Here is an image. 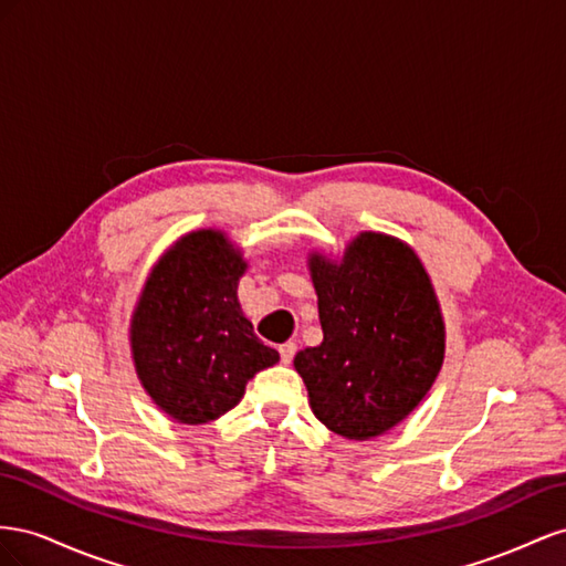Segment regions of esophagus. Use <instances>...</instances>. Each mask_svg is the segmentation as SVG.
I'll return each mask as SVG.
<instances>
[{"instance_id":"34e87169","label":"esophagus","mask_w":566,"mask_h":566,"mask_svg":"<svg viewBox=\"0 0 566 566\" xmlns=\"http://www.w3.org/2000/svg\"><path fill=\"white\" fill-rule=\"evenodd\" d=\"M294 355H296V344H294V342H286V344L280 346V358H282L284 365L292 363Z\"/></svg>"}]
</instances>
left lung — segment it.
<instances>
[{"instance_id":"1","label":"left lung","mask_w":566,"mask_h":566,"mask_svg":"<svg viewBox=\"0 0 566 566\" xmlns=\"http://www.w3.org/2000/svg\"><path fill=\"white\" fill-rule=\"evenodd\" d=\"M322 344L298 350L315 417L346 439L389 431L427 396L443 363L429 274L402 241L363 232L342 263L311 258Z\"/></svg>"}]
</instances>
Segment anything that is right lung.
Masks as SVG:
<instances>
[{"mask_svg": "<svg viewBox=\"0 0 566 566\" xmlns=\"http://www.w3.org/2000/svg\"><path fill=\"white\" fill-rule=\"evenodd\" d=\"M244 270L220 232H191L160 258L139 296L130 329L137 375L177 422L218 419L255 373L280 360L241 315Z\"/></svg>", "mask_w": 566, "mask_h": 566, "instance_id": "obj_1", "label": "right lung"}]
</instances>
